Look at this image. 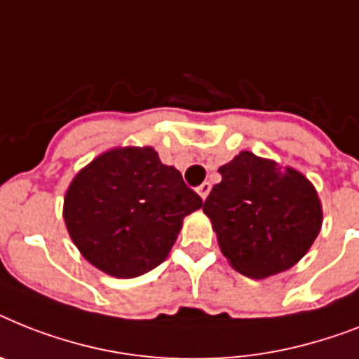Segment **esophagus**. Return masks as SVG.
<instances>
[{"label": "esophagus", "instance_id": "obj_1", "mask_svg": "<svg viewBox=\"0 0 359 359\" xmlns=\"http://www.w3.org/2000/svg\"><path fill=\"white\" fill-rule=\"evenodd\" d=\"M210 188H212V186H210V182H203V184L197 188V194H199L203 199H206V197H208V194H210Z\"/></svg>", "mask_w": 359, "mask_h": 359}]
</instances>
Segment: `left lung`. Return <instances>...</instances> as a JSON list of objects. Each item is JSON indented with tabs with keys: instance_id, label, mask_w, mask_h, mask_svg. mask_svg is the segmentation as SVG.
Returning a JSON list of instances; mask_svg holds the SVG:
<instances>
[{
	"instance_id": "left-lung-1",
	"label": "left lung",
	"mask_w": 359,
	"mask_h": 359,
	"mask_svg": "<svg viewBox=\"0 0 359 359\" xmlns=\"http://www.w3.org/2000/svg\"><path fill=\"white\" fill-rule=\"evenodd\" d=\"M219 173L223 179L203 210L232 267L250 278H267L301 260L323 223L310 180L249 151L221 165Z\"/></svg>"
}]
</instances>
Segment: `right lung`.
Masks as SVG:
<instances>
[{
  "mask_svg": "<svg viewBox=\"0 0 359 359\" xmlns=\"http://www.w3.org/2000/svg\"><path fill=\"white\" fill-rule=\"evenodd\" d=\"M203 206L180 171L151 147L101 154L77 175L64 199V221L83 256L118 278L154 269L170 255L182 219Z\"/></svg>",
  "mask_w": 359,
  "mask_h": 359,
  "instance_id": "1",
  "label": "right lung"
}]
</instances>
